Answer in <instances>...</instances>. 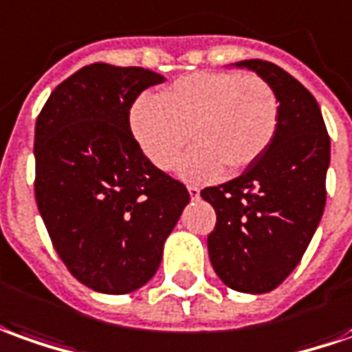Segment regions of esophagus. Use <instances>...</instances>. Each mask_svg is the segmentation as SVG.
<instances>
[{
  "mask_svg": "<svg viewBox=\"0 0 352 352\" xmlns=\"http://www.w3.org/2000/svg\"><path fill=\"white\" fill-rule=\"evenodd\" d=\"M188 191H190L191 199H199L201 190H199V188H197V186H188Z\"/></svg>",
  "mask_w": 352,
  "mask_h": 352,
  "instance_id": "1",
  "label": "esophagus"
}]
</instances>
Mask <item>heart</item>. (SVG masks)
Masks as SVG:
<instances>
[{
	"mask_svg": "<svg viewBox=\"0 0 352 352\" xmlns=\"http://www.w3.org/2000/svg\"><path fill=\"white\" fill-rule=\"evenodd\" d=\"M280 122V99L268 80L239 72H193L178 78L161 98L135 101L130 124L145 157L172 170L182 162L191 180H214L228 166L243 170L263 157Z\"/></svg>",
	"mask_w": 352,
	"mask_h": 352,
	"instance_id": "obj_1",
	"label": "heart"
}]
</instances>
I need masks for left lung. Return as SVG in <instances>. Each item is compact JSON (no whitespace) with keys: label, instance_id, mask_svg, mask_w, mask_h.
Segmentation results:
<instances>
[{"label":"left lung","instance_id":"1","mask_svg":"<svg viewBox=\"0 0 352 352\" xmlns=\"http://www.w3.org/2000/svg\"><path fill=\"white\" fill-rule=\"evenodd\" d=\"M280 99L270 147L234 180L201 191L217 212L208 256L218 278L243 293H268L293 272L326 207L329 135L314 96L278 65L239 60Z\"/></svg>","mask_w":352,"mask_h":352}]
</instances>
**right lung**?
<instances>
[{"label": "right lung", "mask_w": 352, "mask_h": 352, "mask_svg": "<svg viewBox=\"0 0 352 352\" xmlns=\"http://www.w3.org/2000/svg\"><path fill=\"white\" fill-rule=\"evenodd\" d=\"M164 76L94 63L60 82L34 135L38 210L69 272L124 295L151 280L190 193L159 170L130 130V109Z\"/></svg>", "instance_id": "1"}]
</instances>
